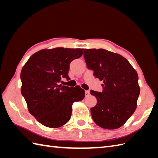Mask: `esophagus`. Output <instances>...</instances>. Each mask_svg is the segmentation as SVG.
<instances>
[{
	"label": "esophagus",
	"instance_id": "obj_1",
	"mask_svg": "<svg viewBox=\"0 0 158 158\" xmlns=\"http://www.w3.org/2000/svg\"><path fill=\"white\" fill-rule=\"evenodd\" d=\"M90 95V93L89 91H85V96H89Z\"/></svg>",
	"mask_w": 158,
	"mask_h": 158
}]
</instances>
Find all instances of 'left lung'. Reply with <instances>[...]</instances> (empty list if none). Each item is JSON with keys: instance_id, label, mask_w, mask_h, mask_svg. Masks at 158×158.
<instances>
[{"instance_id": "obj_1", "label": "left lung", "mask_w": 158, "mask_h": 158, "mask_svg": "<svg viewBox=\"0 0 158 158\" xmlns=\"http://www.w3.org/2000/svg\"><path fill=\"white\" fill-rule=\"evenodd\" d=\"M87 67L103 82L102 92L91 90L97 99L90 109L92 119L105 129L119 128L135 111L140 94L139 76L127 59L104 49H85Z\"/></svg>"}]
</instances>
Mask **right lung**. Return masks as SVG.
I'll use <instances>...</instances> for the list:
<instances>
[{
  "label": "right lung",
  "instance_id": "add662e5",
  "mask_svg": "<svg viewBox=\"0 0 158 158\" xmlns=\"http://www.w3.org/2000/svg\"><path fill=\"white\" fill-rule=\"evenodd\" d=\"M83 49L56 48L34 53L23 66L20 78L21 93L29 113L43 126L57 128L71 117L72 105L85 97L80 86L69 88L60 84L70 79V64L83 54Z\"/></svg>",
  "mask_w": 158,
  "mask_h": 158
}]
</instances>
